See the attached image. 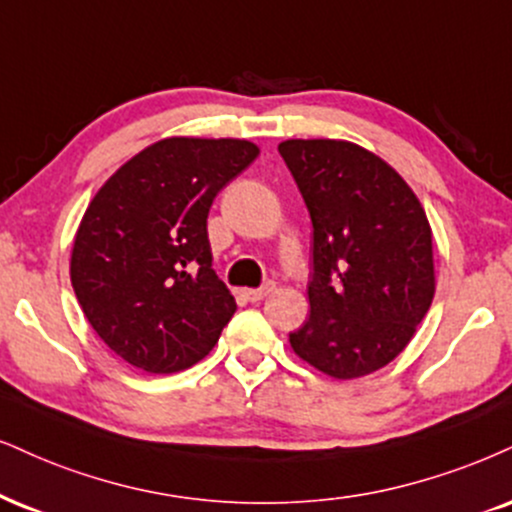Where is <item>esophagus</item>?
I'll use <instances>...</instances> for the list:
<instances>
[{
  "label": "esophagus",
  "instance_id": "1",
  "mask_svg": "<svg viewBox=\"0 0 512 512\" xmlns=\"http://www.w3.org/2000/svg\"><path fill=\"white\" fill-rule=\"evenodd\" d=\"M273 289H275V282H266V285L258 287V289H244V299L251 301V304H256V301L266 299V296L273 292Z\"/></svg>",
  "mask_w": 512,
  "mask_h": 512
}]
</instances>
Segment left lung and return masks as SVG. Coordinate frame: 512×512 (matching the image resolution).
I'll use <instances>...</instances> for the list:
<instances>
[{"mask_svg": "<svg viewBox=\"0 0 512 512\" xmlns=\"http://www.w3.org/2000/svg\"><path fill=\"white\" fill-rule=\"evenodd\" d=\"M280 156L313 223L311 315L294 353L337 380L370 375L413 339L434 299L432 227L389 163L344 140H287Z\"/></svg>", "mask_w": 512, "mask_h": 512, "instance_id": "obj_1", "label": "left lung"}]
</instances>
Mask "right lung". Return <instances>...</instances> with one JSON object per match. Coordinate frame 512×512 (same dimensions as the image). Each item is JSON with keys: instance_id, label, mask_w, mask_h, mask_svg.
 I'll use <instances>...</instances> for the list:
<instances>
[{"instance_id": "obj_1", "label": "right lung", "mask_w": 512, "mask_h": 512, "mask_svg": "<svg viewBox=\"0 0 512 512\" xmlns=\"http://www.w3.org/2000/svg\"><path fill=\"white\" fill-rule=\"evenodd\" d=\"M258 156L246 140L168 137L94 194L73 242L82 313L113 353L166 375L213 349L237 311L211 268L213 199Z\"/></svg>"}]
</instances>
